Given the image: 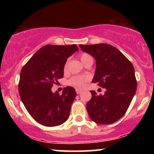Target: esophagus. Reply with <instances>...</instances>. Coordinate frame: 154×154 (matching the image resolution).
I'll use <instances>...</instances> for the list:
<instances>
[{"label": "esophagus", "mask_w": 154, "mask_h": 154, "mask_svg": "<svg viewBox=\"0 0 154 154\" xmlns=\"http://www.w3.org/2000/svg\"><path fill=\"white\" fill-rule=\"evenodd\" d=\"M82 90H79V89H76V93H77V94H79V93H82Z\"/></svg>", "instance_id": "esophagus-1"}]
</instances>
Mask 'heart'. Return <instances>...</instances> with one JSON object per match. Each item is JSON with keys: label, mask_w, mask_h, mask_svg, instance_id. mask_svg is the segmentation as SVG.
Instances as JSON below:
<instances>
[{"label": "heart", "mask_w": 154, "mask_h": 154, "mask_svg": "<svg viewBox=\"0 0 154 154\" xmlns=\"http://www.w3.org/2000/svg\"><path fill=\"white\" fill-rule=\"evenodd\" d=\"M91 58V56L90 55L87 54H82L79 57L80 61H82V63H84L88 59ZM64 70L66 69V64L64 66ZM88 81V77L87 76L84 75H78V76H75V77H72L71 79L69 80V85L75 87L77 88H81L85 85V83Z\"/></svg>", "instance_id": "1"}]
</instances>
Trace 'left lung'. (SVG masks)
I'll return each instance as SVG.
<instances>
[{
    "label": "left lung",
    "mask_w": 154,
    "mask_h": 154,
    "mask_svg": "<svg viewBox=\"0 0 154 154\" xmlns=\"http://www.w3.org/2000/svg\"><path fill=\"white\" fill-rule=\"evenodd\" d=\"M82 51L96 61L92 82L106 88L104 95L91 91L87 103L90 118L95 123L109 125L119 120L126 113L137 89L133 65L116 48L106 43L79 45Z\"/></svg>",
    "instance_id": "left-lung-1"
}]
</instances>
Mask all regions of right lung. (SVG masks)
I'll list each match as a JSON object with an SVG mask.
<instances>
[{
  "label": "right lung",
  "mask_w": 154,
  "mask_h": 154,
  "mask_svg": "<svg viewBox=\"0 0 154 154\" xmlns=\"http://www.w3.org/2000/svg\"><path fill=\"white\" fill-rule=\"evenodd\" d=\"M79 49L72 45H47L23 66L19 82L21 100L32 117L44 126L54 127L68 119L76 97L75 88H63L61 95L53 93V85L63 77L67 59Z\"/></svg>",
  "instance_id": "1"
}]
</instances>
